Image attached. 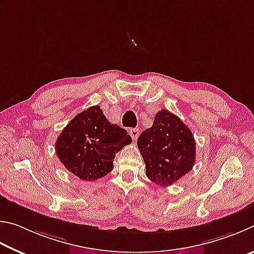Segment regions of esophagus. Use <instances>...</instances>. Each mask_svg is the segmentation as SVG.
Masks as SVG:
<instances>
[{"label": "esophagus", "mask_w": 254, "mask_h": 254, "mask_svg": "<svg viewBox=\"0 0 254 254\" xmlns=\"http://www.w3.org/2000/svg\"><path fill=\"white\" fill-rule=\"evenodd\" d=\"M129 135L131 136L132 139L136 140L139 136V129H137V128H131V129L129 130Z\"/></svg>", "instance_id": "34e87169"}]
</instances>
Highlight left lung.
<instances>
[{
	"label": "left lung",
	"instance_id": "1",
	"mask_svg": "<svg viewBox=\"0 0 254 254\" xmlns=\"http://www.w3.org/2000/svg\"><path fill=\"white\" fill-rule=\"evenodd\" d=\"M137 146L146 175L155 184L170 186L192 170L196 146L192 131L167 109L158 111L153 126L140 134Z\"/></svg>",
	"mask_w": 254,
	"mask_h": 254
}]
</instances>
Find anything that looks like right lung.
Listing matches in <instances>:
<instances>
[{
	"instance_id": "right-lung-1",
	"label": "right lung",
	"mask_w": 254,
	"mask_h": 254,
	"mask_svg": "<svg viewBox=\"0 0 254 254\" xmlns=\"http://www.w3.org/2000/svg\"><path fill=\"white\" fill-rule=\"evenodd\" d=\"M131 143L126 129L110 124L99 106L78 114L56 141L60 162L83 181H96L113 171L115 155Z\"/></svg>"
}]
</instances>
